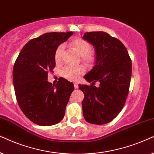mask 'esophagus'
I'll list each match as a JSON object with an SVG mask.
<instances>
[{"label":"esophagus","instance_id":"esophagus-1","mask_svg":"<svg viewBox=\"0 0 154 154\" xmlns=\"http://www.w3.org/2000/svg\"><path fill=\"white\" fill-rule=\"evenodd\" d=\"M74 87H75V89H78V85H77V83H74Z\"/></svg>","mask_w":154,"mask_h":154}]
</instances>
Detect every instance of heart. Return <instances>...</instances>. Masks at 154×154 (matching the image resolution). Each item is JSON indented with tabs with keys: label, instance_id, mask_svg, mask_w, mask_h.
Listing matches in <instances>:
<instances>
[{
	"label": "heart",
	"instance_id": "heart-1",
	"mask_svg": "<svg viewBox=\"0 0 154 154\" xmlns=\"http://www.w3.org/2000/svg\"><path fill=\"white\" fill-rule=\"evenodd\" d=\"M79 55L82 57V60L86 63H91L94 60V56L91 54L92 47L87 41L80 38H76L70 42ZM63 48V44L59 45L55 51L54 58L56 63H60L62 61V54ZM85 72V67L83 65L78 66H65L61 71V75L63 77L71 81H76Z\"/></svg>",
	"mask_w": 154,
	"mask_h": 154
}]
</instances>
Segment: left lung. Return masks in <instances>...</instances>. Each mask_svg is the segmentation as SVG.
Returning <instances> with one entry per match:
<instances>
[{
  "label": "left lung",
  "mask_w": 154,
  "mask_h": 154,
  "mask_svg": "<svg viewBox=\"0 0 154 154\" xmlns=\"http://www.w3.org/2000/svg\"><path fill=\"white\" fill-rule=\"evenodd\" d=\"M85 40L96 49V60L85 78L100 87L79 85L85 94L82 103L84 118L89 123L104 125L111 122L121 111L128 98L132 60L123 44L103 32H86Z\"/></svg>",
  "instance_id": "8db88e82"
}]
</instances>
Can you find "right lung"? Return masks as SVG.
I'll return each mask as SVG.
<instances>
[{
  "label": "right lung",
  "instance_id": "add662e5",
  "mask_svg": "<svg viewBox=\"0 0 154 154\" xmlns=\"http://www.w3.org/2000/svg\"><path fill=\"white\" fill-rule=\"evenodd\" d=\"M72 34L50 32L32 38L15 60L13 78L16 99L26 118L38 125H53L65 116L73 84L60 77L53 85L47 79L56 67L55 51Z\"/></svg>",
  "mask_w": 154,
  "mask_h": 154
}]
</instances>
